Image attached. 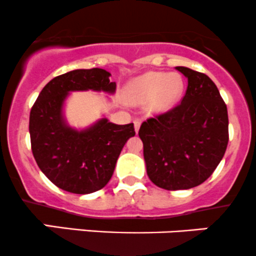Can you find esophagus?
I'll return each instance as SVG.
<instances>
[{"label": "esophagus", "instance_id": "obj_1", "mask_svg": "<svg viewBox=\"0 0 256 256\" xmlns=\"http://www.w3.org/2000/svg\"><path fill=\"white\" fill-rule=\"evenodd\" d=\"M140 128V120H134V129H136V133H138Z\"/></svg>", "mask_w": 256, "mask_h": 256}]
</instances>
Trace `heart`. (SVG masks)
I'll return each mask as SVG.
<instances>
[{
	"mask_svg": "<svg viewBox=\"0 0 256 256\" xmlns=\"http://www.w3.org/2000/svg\"><path fill=\"white\" fill-rule=\"evenodd\" d=\"M183 89L184 83L180 74L150 72L132 82L128 98L134 104L149 102L150 112L161 114L177 104Z\"/></svg>",
	"mask_w": 256,
	"mask_h": 256,
	"instance_id": "obj_1",
	"label": "heart"
}]
</instances>
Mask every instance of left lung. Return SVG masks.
Returning <instances> with one entry per match:
<instances>
[{
    "instance_id": "8db88e82",
    "label": "left lung",
    "mask_w": 256,
    "mask_h": 256,
    "mask_svg": "<svg viewBox=\"0 0 256 256\" xmlns=\"http://www.w3.org/2000/svg\"><path fill=\"white\" fill-rule=\"evenodd\" d=\"M188 88L180 105L140 126L150 180L166 190L190 189L205 182L228 144L227 106L204 73L176 67Z\"/></svg>"
}]
</instances>
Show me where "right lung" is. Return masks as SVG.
I'll return each mask as SVG.
<instances>
[{"label": "right lung", "mask_w": 256, "mask_h": 256, "mask_svg": "<svg viewBox=\"0 0 256 256\" xmlns=\"http://www.w3.org/2000/svg\"><path fill=\"white\" fill-rule=\"evenodd\" d=\"M101 68L76 70L56 76L44 86L32 107L29 133L39 168L54 186L74 194L100 190L114 174L127 140L136 136L133 123L114 124L101 118L76 130L67 124L63 105L72 92L114 94L116 83Z\"/></svg>", "instance_id": "1"}]
</instances>
